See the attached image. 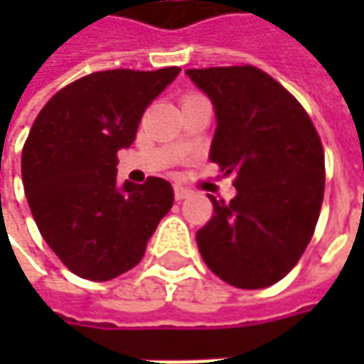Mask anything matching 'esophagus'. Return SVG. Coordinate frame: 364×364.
Wrapping results in <instances>:
<instances>
[{"instance_id":"esophagus-1","label":"esophagus","mask_w":364,"mask_h":364,"mask_svg":"<svg viewBox=\"0 0 364 364\" xmlns=\"http://www.w3.org/2000/svg\"><path fill=\"white\" fill-rule=\"evenodd\" d=\"M188 196H190L188 188H184V186L176 184V186H174V198H176V200H184V198H188Z\"/></svg>"}]
</instances>
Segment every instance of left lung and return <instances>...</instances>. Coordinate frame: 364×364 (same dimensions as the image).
Segmentation results:
<instances>
[{"label": "left lung", "instance_id": "obj_1", "mask_svg": "<svg viewBox=\"0 0 364 364\" xmlns=\"http://www.w3.org/2000/svg\"><path fill=\"white\" fill-rule=\"evenodd\" d=\"M217 129L208 158L235 178L231 203L196 232L208 269L241 289L273 286L314 235L324 198V151L304 107L255 66L190 68Z\"/></svg>", "mask_w": 364, "mask_h": 364}]
</instances>
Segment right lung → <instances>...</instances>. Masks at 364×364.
Masks as SVG:
<instances>
[{
	"label": "right lung",
	"mask_w": 364,
	"mask_h": 364,
	"mask_svg": "<svg viewBox=\"0 0 364 364\" xmlns=\"http://www.w3.org/2000/svg\"><path fill=\"white\" fill-rule=\"evenodd\" d=\"M180 68L105 70L58 91L21 151V180L44 241L70 272L109 282L135 267L174 204L168 180L117 182V151L132 146L146 107Z\"/></svg>",
	"instance_id": "obj_1"
}]
</instances>
